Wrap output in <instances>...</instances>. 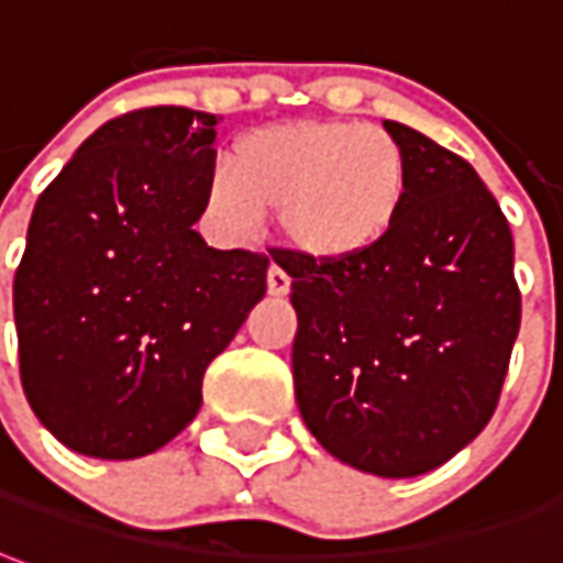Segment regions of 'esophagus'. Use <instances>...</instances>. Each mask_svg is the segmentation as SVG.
<instances>
[{"instance_id":"34e87169","label":"esophagus","mask_w":563,"mask_h":563,"mask_svg":"<svg viewBox=\"0 0 563 563\" xmlns=\"http://www.w3.org/2000/svg\"><path fill=\"white\" fill-rule=\"evenodd\" d=\"M266 288L273 297H285L290 290V275L282 269V266H269V273H266Z\"/></svg>"}]
</instances>
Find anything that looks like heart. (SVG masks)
<instances>
[{"label": "heart", "instance_id": "1", "mask_svg": "<svg viewBox=\"0 0 563 563\" xmlns=\"http://www.w3.org/2000/svg\"><path fill=\"white\" fill-rule=\"evenodd\" d=\"M410 192V162L379 125L303 119L232 143L227 174L208 184V211L230 235L278 217L288 244L316 263H349L389 239Z\"/></svg>", "mask_w": 563, "mask_h": 563}]
</instances>
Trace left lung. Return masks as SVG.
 I'll list each match as a JSON object with an SVG mask.
<instances>
[{"instance_id":"obj_1","label":"left lung","mask_w":563,"mask_h":563,"mask_svg":"<svg viewBox=\"0 0 563 563\" xmlns=\"http://www.w3.org/2000/svg\"><path fill=\"white\" fill-rule=\"evenodd\" d=\"M410 162L401 220L371 254L316 263L275 247L297 309L294 393L349 466L410 478L482 432L521 328L506 214L466 158L383 122Z\"/></svg>"}]
</instances>
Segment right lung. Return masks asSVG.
Masks as SVG:
<instances>
[{
  "instance_id": "right-lung-1",
  "label": "right lung",
  "mask_w": 563,
  "mask_h": 563,
  "mask_svg": "<svg viewBox=\"0 0 563 563\" xmlns=\"http://www.w3.org/2000/svg\"><path fill=\"white\" fill-rule=\"evenodd\" d=\"M211 112L131 110L45 186L14 273L26 401L69 451L134 460L180 435L208 364L266 294L269 257L208 247Z\"/></svg>"
}]
</instances>
